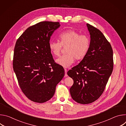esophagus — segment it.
<instances>
[{"instance_id":"obj_1","label":"esophagus","mask_w":126,"mask_h":126,"mask_svg":"<svg viewBox=\"0 0 126 126\" xmlns=\"http://www.w3.org/2000/svg\"><path fill=\"white\" fill-rule=\"evenodd\" d=\"M65 70V77H67L68 76V75L67 74V70L66 69H64Z\"/></svg>"}]
</instances>
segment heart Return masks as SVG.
<instances>
[{"mask_svg":"<svg viewBox=\"0 0 126 126\" xmlns=\"http://www.w3.org/2000/svg\"><path fill=\"white\" fill-rule=\"evenodd\" d=\"M90 46V40L87 35L69 30L61 33L59 36V41H51L49 47L52 54L55 57L60 54L62 47L66 48V54L60 56L56 62L67 68L76 60L84 59L87 54Z\"/></svg>","mask_w":126,"mask_h":126,"instance_id":"heart-1","label":"heart"}]
</instances>
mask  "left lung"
<instances>
[{"instance_id":"left-lung-1","label":"left lung","mask_w":126,"mask_h":126,"mask_svg":"<svg viewBox=\"0 0 126 126\" xmlns=\"http://www.w3.org/2000/svg\"><path fill=\"white\" fill-rule=\"evenodd\" d=\"M90 46L85 57L68 71L73 79L70 89L72 99L82 104L97 100L103 94L113 69V52L109 42L97 28L87 24Z\"/></svg>"}]
</instances>
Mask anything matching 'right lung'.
Instances as JSON below:
<instances>
[{"label":"right lung","instance_id":"add662e5","mask_svg":"<svg viewBox=\"0 0 126 126\" xmlns=\"http://www.w3.org/2000/svg\"><path fill=\"white\" fill-rule=\"evenodd\" d=\"M58 22L42 21L28 27L16 41L13 68L24 94L31 101L49 100L64 76L63 67L55 62L49 47Z\"/></svg>","mask_w":126,"mask_h":126}]
</instances>
